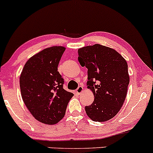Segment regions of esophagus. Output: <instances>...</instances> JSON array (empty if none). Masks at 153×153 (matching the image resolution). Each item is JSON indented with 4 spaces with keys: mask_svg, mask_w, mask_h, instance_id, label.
Wrapping results in <instances>:
<instances>
[{
    "mask_svg": "<svg viewBox=\"0 0 153 153\" xmlns=\"http://www.w3.org/2000/svg\"><path fill=\"white\" fill-rule=\"evenodd\" d=\"M83 90H84L83 87H81V86H79V87L78 88H77L76 90V93L77 94V95H80L82 94V92H83Z\"/></svg>",
    "mask_w": 153,
    "mask_h": 153,
    "instance_id": "1",
    "label": "esophagus"
}]
</instances>
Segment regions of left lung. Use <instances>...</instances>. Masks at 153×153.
Returning a JSON list of instances; mask_svg holds the SVG:
<instances>
[{
	"label": "left lung",
	"instance_id": "left-lung-1",
	"mask_svg": "<svg viewBox=\"0 0 153 153\" xmlns=\"http://www.w3.org/2000/svg\"><path fill=\"white\" fill-rule=\"evenodd\" d=\"M78 60L87 68V87L93 102L85 106L92 121L104 122L114 118L122 107L129 83L126 61L114 49L100 44L78 50Z\"/></svg>",
	"mask_w": 153,
	"mask_h": 153
}]
</instances>
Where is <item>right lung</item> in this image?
<instances>
[{
  "instance_id": "right-lung-1",
  "label": "right lung",
  "mask_w": 153,
  "mask_h": 153,
  "mask_svg": "<svg viewBox=\"0 0 153 153\" xmlns=\"http://www.w3.org/2000/svg\"><path fill=\"white\" fill-rule=\"evenodd\" d=\"M63 46L48 48L32 56L20 75L22 100L33 117L45 124H56L64 117L74 96L63 87L58 66L65 51Z\"/></svg>"
}]
</instances>
